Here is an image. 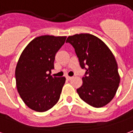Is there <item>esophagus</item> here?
<instances>
[{
  "label": "esophagus",
  "mask_w": 133,
  "mask_h": 133,
  "mask_svg": "<svg viewBox=\"0 0 133 133\" xmlns=\"http://www.w3.org/2000/svg\"><path fill=\"white\" fill-rule=\"evenodd\" d=\"M66 79H67L68 80H70V79H72L73 78L72 77H69V76H66Z\"/></svg>",
  "instance_id": "34e87169"
}]
</instances>
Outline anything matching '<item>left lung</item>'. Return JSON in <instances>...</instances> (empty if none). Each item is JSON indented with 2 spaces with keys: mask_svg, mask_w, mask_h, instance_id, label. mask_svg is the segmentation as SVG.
<instances>
[{
  "mask_svg": "<svg viewBox=\"0 0 133 133\" xmlns=\"http://www.w3.org/2000/svg\"><path fill=\"white\" fill-rule=\"evenodd\" d=\"M66 42L74 47L80 66L86 69L82 86L77 89L79 96L93 107L106 106L113 99L120 82L112 52L101 39L88 33L69 36Z\"/></svg>",
  "mask_w": 133,
  "mask_h": 133,
  "instance_id": "1",
  "label": "left lung"
}]
</instances>
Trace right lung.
<instances>
[{"instance_id": "1", "label": "right lung", "mask_w": 133, "mask_h": 133, "mask_svg": "<svg viewBox=\"0 0 133 133\" xmlns=\"http://www.w3.org/2000/svg\"><path fill=\"white\" fill-rule=\"evenodd\" d=\"M66 36L43 35L35 38L24 49L15 70L16 88L30 109L38 112L49 110L60 98L66 78L51 75L56 54Z\"/></svg>"}]
</instances>
